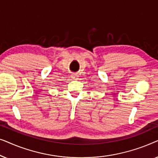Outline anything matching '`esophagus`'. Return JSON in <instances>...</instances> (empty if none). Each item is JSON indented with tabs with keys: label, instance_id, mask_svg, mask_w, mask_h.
I'll list each match as a JSON object with an SVG mask.
<instances>
[{
	"label": "esophagus",
	"instance_id": "1",
	"mask_svg": "<svg viewBox=\"0 0 158 158\" xmlns=\"http://www.w3.org/2000/svg\"><path fill=\"white\" fill-rule=\"evenodd\" d=\"M73 78H74V79H75V77H76V76H75V75H73Z\"/></svg>",
	"mask_w": 158,
	"mask_h": 158
}]
</instances>
